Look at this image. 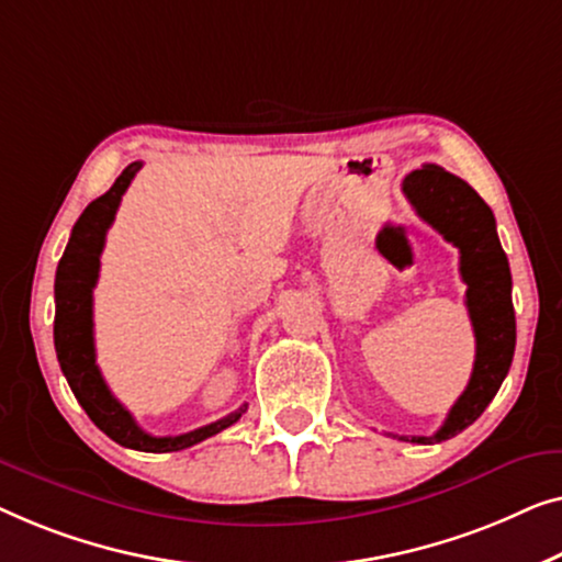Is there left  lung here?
<instances>
[{"mask_svg":"<svg viewBox=\"0 0 562 562\" xmlns=\"http://www.w3.org/2000/svg\"><path fill=\"white\" fill-rule=\"evenodd\" d=\"M402 191L417 213L438 228L442 239L461 251V278L469 288L465 307L476 336V361L469 386L450 407L440 430L436 436L402 438L430 446L453 438L476 423L507 376L517 344L512 272L496 236L494 213L465 180L438 165H423V170H413L405 178Z\"/></svg>","mask_w":562,"mask_h":562,"instance_id":"left-lung-1","label":"left lung"}]
</instances>
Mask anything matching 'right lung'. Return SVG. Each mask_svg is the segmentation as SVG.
Wrapping results in <instances>:
<instances>
[{"instance_id": "1", "label": "right lung", "mask_w": 562, "mask_h": 562, "mask_svg": "<svg viewBox=\"0 0 562 562\" xmlns=\"http://www.w3.org/2000/svg\"><path fill=\"white\" fill-rule=\"evenodd\" d=\"M139 168L142 162L126 165L116 183L104 195L86 205L81 218L76 221L68 247L58 262V272H55L53 338L70 392L76 394L86 415L101 432H106L124 448L145 450V453H172V450L191 448L195 442L226 430L228 425L239 420L247 405L216 423L203 425L199 430L157 438L134 423L130 409L109 392L104 376H101L97 367V349H93V288L99 280V257L104 251L106 232L116 216V209H120L122 195Z\"/></svg>"}]
</instances>
